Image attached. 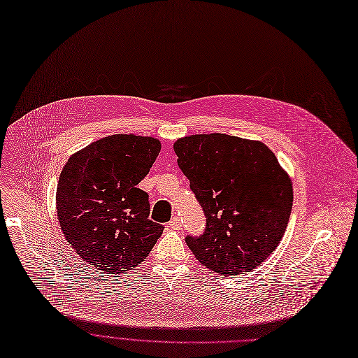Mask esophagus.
Wrapping results in <instances>:
<instances>
[{
  "label": "esophagus",
  "mask_w": 358,
  "mask_h": 358,
  "mask_svg": "<svg viewBox=\"0 0 358 358\" xmlns=\"http://www.w3.org/2000/svg\"><path fill=\"white\" fill-rule=\"evenodd\" d=\"M169 227H170L171 230H180V229H181V221H180V218H178V217L171 218L170 222H169Z\"/></svg>",
  "instance_id": "esophagus-1"
}]
</instances>
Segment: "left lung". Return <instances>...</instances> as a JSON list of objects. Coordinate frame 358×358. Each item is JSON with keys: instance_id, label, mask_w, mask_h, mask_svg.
<instances>
[{"instance_id": "obj_1", "label": "left lung", "mask_w": 358, "mask_h": 358, "mask_svg": "<svg viewBox=\"0 0 358 358\" xmlns=\"http://www.w3.org/2000/svg\"><path fill=\"white\" fill-rule=\"evenodd\" d=\"M178 167L206 215V230L187 236L199 262L222 275L254 270L280 244L292 208V185L263 143L199 134L174 144Z\"/></svg>"}]
</instances>
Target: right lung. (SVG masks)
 <instances>
[{
  "label": "right lung",
  "mask_w": 358,
  "mask_h": 358,
  "mask_svg": "<svg viewBox=\"0 0 358 358\" xmlns=\"http://www.w3.org/2000/svg\"><path fill=\"white\" fill-rule=\"evenodd\" d=\"M161 150L133 134L101 138L64 166L57 185L62 234L87 264L107 274L141 264L164 227L148 218V194L137 184Z\"/></svg>",
  "instance_id": "obj_1"
}]
</instances>
